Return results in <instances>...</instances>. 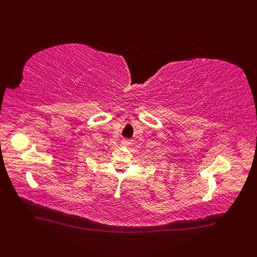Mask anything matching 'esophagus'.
Here are the masks:
<instances>
[{
  "instance_id": "esophagus-1",
  "label": "esophagus",
  "mask_w": 257,
  "mask_h": 257,
  "mask_svg": "<svg viewBox=\"0 0 257 257\" xmlns=\"http://www.w3.org/2000/svg\"><path fill=\"white\" fill-rule=\"evenodd\" d=\"M122 145H123V146H130L131 143H130V141H123V142H122Z\"/></svg>"
}]
</instances>
